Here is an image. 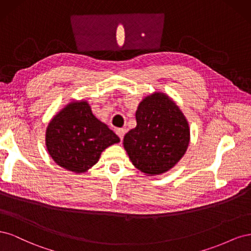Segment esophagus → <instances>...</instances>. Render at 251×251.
<instances>
[{
    "label": "esophagus",
    "instance_id": "esophagus-1",
    "mask_svg": "<svg viewBox=\"0 0 251 251\" xmlns=\"http://www.w3.org/2000/svg\"><path fill=\"white\" fill-rule=\"evenodd\" d=\"M116 133H117V135H118V137L120 138V140L123 141L124 136H125V134H126V128H117Z\"/></svg>",
    "mask_w": 251,
    "mask_h": 251
}]
</instances>
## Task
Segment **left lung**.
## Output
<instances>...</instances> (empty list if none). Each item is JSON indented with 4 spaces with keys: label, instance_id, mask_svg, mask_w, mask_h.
Listing matches in <instances>:
<instances>
[{
    "label": "left lung",
    "instance_id": "left-lung-1",
    "mask_svg": "<svg viewBox=\"0 0 251 251\" xmlns=\"http://www.w3.org/2000/svg\"><path fill=\"white\" fill-rule=\"evenodd\" d=\"M137 126L124 138L132 163L149 176L171 170L183 157L189 126L178 105L164 93L147 96L136 111Z\"/></svg>",
    "mask_w": 251,
    "mask_h": 251
}]
</instances>
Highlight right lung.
Masks as SVG:
<instances>
[{
  "mask_svg": "<svg viewBox=\"0 0 251 251\" xmlns=\"http://www.w3.org/2000/svg\"><path fill=\"white\" fill-rule=\"evenodd\" d=\"M120 141L97 119L87 101H72L52 118L46 131V147L62 168L85 173L97 163L101 151Z\"/></svg>",
  "mask_w": 251,
  "mask_h": 251,
  "instance_id": "right-lung-1",
  "label": "right lung"
}]
</instances>
